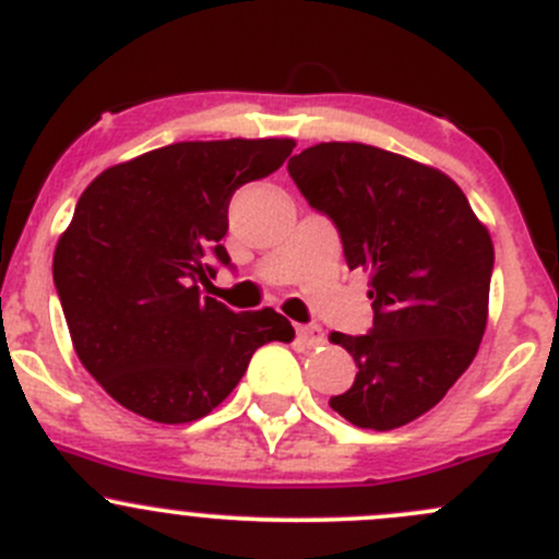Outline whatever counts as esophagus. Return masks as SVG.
<instances>
[{
    "instance_id": "34e87169",
    "label": "esophagus",
    "mask_w": 559,
    "mask_h": 559,
    "mask_svg": "<svg viewBox=\"0 0 559 559\" xmlns=\"http://www.w3.org/2000/svg\"><path fill=\"white\" fill-rule=\"evenodd\" d=\"M297 338L306 346H322L324 344V330L319 324H300L297 328Z\"/></svg>"
}]
</instances>
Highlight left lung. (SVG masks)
<instances>
[{
  "instance_id": "obj_1",
  "label": "left lung",
  "mask_w": 559,
  "mask_h": 559,
  "mask_svg": "<svg viewBox=\"0 0 559 559\" xmlns=\"http://www.w3.org/2000/svg\"><path fill=\"white\" fill-rule=\"evenodd\" d=\"M306 202L328 215L349 270L368 273L373 328L330 333L357 377L330 406L390 431L445 399L478 355L495 246L462 188L440 169L357 142H322L289 160Z\"/></svg>"
}]
</instances>
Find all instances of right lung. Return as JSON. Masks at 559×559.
<instances>
[{
	"label": "right lung",
	"mask_w": 559,
	"mask_h": 559,
	"mask_svg": "<svg viewBox=\"0 0 559 559\" xmlns=\"http://www.w3.org/2000/svg\"><path fill=\"white\" fill-rule=\"evenodd\" d=\"M292 139L180 142L111 166L86 186L53 251L75 355L117 404L155 424L210 415L262 344L295 338L273 308L235 313L199 281L240 186L273 175Z\"/></svg>",
	"instance_id": "obj_1"
}]
</instances>
